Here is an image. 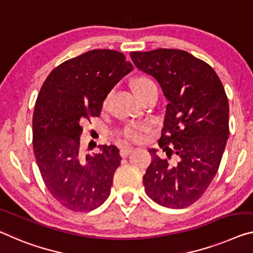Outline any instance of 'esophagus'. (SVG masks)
I'll list each match as a JSON object with an SVG mask.
<instances>
[{
	"label": "esophagus",
	"instance_id": "obj_1",
	"mask_svg": "<svg viewBox=\"0 0 253 253\" xmlns=\"http://www.w3.org/2000/svg\"><path fill=\"white\" fill-rule=\"evenodd\" d=\"M133 150H134L133 147H131V146H124V147H122L121 149H120V155H121L122 157H126V156H129V155H130Z\"/></svg>",
	"mask_w": 253,
	"mask_h": 253
}]
</instances>
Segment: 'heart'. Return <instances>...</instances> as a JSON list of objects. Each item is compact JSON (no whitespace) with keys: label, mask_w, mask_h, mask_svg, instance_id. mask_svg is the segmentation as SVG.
<instances>
[{"label":"heart","mask_w":253,"mask_h":253,"mask_svg":"<svg viewBox=\"0 0 253 253\" xmlns=\"http://www.w3.org/2000/svg\"><path fill=\"white\" fill-rule=\"evenodd\" d=\"M153 84H155L154 81L150 80L149 78L139 77L133 81V84H132V86H133V90L135 92V95L139 97L141 96L150 86H153ZM106 102H107V97L104 100V105L106 104ZM148 127H149L148 124L146 123H134V122L127 123L116 131V135H118L120 139L126 140V141L135 142V141H139L143 132L148 130Z\"/></svg>","instance_id":"heart-1"}]
</instances>
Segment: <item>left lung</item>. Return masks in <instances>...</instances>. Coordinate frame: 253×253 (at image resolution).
<instances>
[{
    "label": "left lung",
    "mask_w": 253,
    "mask_h": 253,
    "mask_svg": "<svg viewBox=\"0 0 253 253\" xmlns=\"http://www.w3.org/2000/svg\"><path fill=\"white\" fill-rule=\"evenodd\" d=\"M142 72L156 79L169 100L158 146L177 164L153 157L143 175L151 200L167 208H184L200 199L215 177L230 134L228 100L211 65L181 49L131 52Z\"/></svg>",
    "instance_id": "left-lung-1"
}]
</instances>
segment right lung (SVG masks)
I'll list each match as a JSON object with an SVG mask.
<instances>
[{"label": "right lung", "instance_id": "add662e5", "mask_svg": "<svg viewBox=\"0 0 253 253\" xmlns=\"http://www.w3.org/2000/svg\"><path fill=\"white\" fill-rule=\"evenodd\" d=\"M132 64L113 49H92L49 73L38 94L33 115V147L49 193L73 211H94L111 193L121 163L115 146L84 156L81 124L99 116L108 92Z\"/></svg>", "mask_w": 253, "mask_h": 253}]
</instances>
